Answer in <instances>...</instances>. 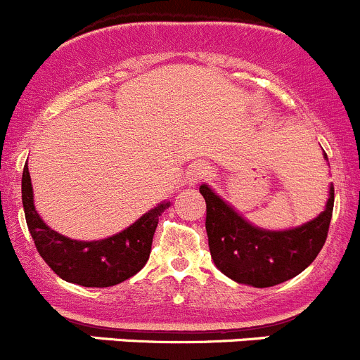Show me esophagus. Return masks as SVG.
<instances>
[{"label":"esophagus","mask_w":360,"mask_h":360,"mask_svg":"<svg viewBox=\"0 0 360 360\" xmlns=\"http://www.w3.org/2000/svg\"><path fill=\"white\" fill-rule=\"evenodd\" d=\"M210 175V166L206 162H194V165L188 166L187 169V184L188 185H195L199 184L202 179Z\"/></svg>","instance_id":"1"}]
</instances>
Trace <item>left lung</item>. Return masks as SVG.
Returning <instances> with one entry per match:
<instances>
[{"label": "left lung", "mask_w": 360, "mask_h": 360, "mask_svg": "<svg viewBox=\"0 0 360 360\" xmlns=\"http://www.w3.org/2000/svg\"><path fill=\"white\" fill-rule=\"evenodd\" d=\"M327 159V154H323ZM199 192L206 201V234L217 268L245 285L273 287L304 271L326 243L334 206L330 185L326 210L308 224L289 231L252 226L208 185Z\"/></svg>", "instance_id": "8db88e82"}]
</instances>
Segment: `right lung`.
<instances>
[{"label": "right lung", "mask_w": 360, "mask_h": 360, "mask_svg": "<svg viewBox=\"0 0 360 360\" xmlns=\"http://www.w3.org/2000/svg\"><path fill=\"white\" fill-rule=\"evenodd\" d=\"M22 205L34 247L56 275L82 287H112L136 275L147 264L159 217L169 202H161L133 226L105 240H71L51 229L38 215L30 169L24 166Z\"/></svg>", "instance_id": "right-lung-1"}]
</instances>
